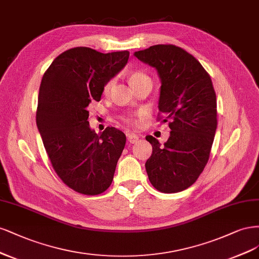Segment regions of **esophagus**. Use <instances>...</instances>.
<instances>
[{
    "label": "esophagus",
    "instance_id": "esophagus-1",
    "mask_svg": "<svg viewBox=\"0 0 259 259\" xmlns=\"http://www.w3.org/2000/svg\"><path fill=\"white\" fill-rule=\"evenodd\" d=\"M128 141L132 144L137 143V142L139 141V136L135 135V133H131V135H128Z\"/></svg>",
    "mask_w": 259,
    "mask_h": 259
}]
</instances>
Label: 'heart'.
Wrapping results in <instances>:
<instances>
[{"label":"heart","mask_w":259,"mask_h":259,"mask_svg":"<svg viewBox=\"0 0 259 259\" xmlns=\"http://www.w3.org/2000/svg\"><path fill=\"white\" fill-rule=\"evenodd\" d=\"M129 80H130V84H131L132 87H133V86H136V85L140 84V82L151 81V78H149V76H148V75H147L145 72L140 71V70H136V71H133V72L130 74ZM114 82H115V80L112 78V79L108 80V81L106 82V84L104 85V87H103V94H104V95H107L108 93H110L112 87L114 86ZM127 121H130V119H127Z\"/></svg>","instance_id":"1"}]
</instances>
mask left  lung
<instances>
[{
  "label": "left lung",
  "instance_id": "8db88e82",
  "mask_svg": "<svg viewBox=\"0 0 259 259\" xmlns=\"http://www.w3.org/2000/svg\"><path fill=\"white\" fill-rule=\"evenodd\" d=\"M135 56L159 75L158 108L171 129L162 146L146 137L153 146L145 163L148 179L161 193H179L194 184L210 157L218 127L212 80L193 55L175 45H154Z\"/></svg>",
  "mask_w": 259,
  "mask_h": 259
}]
</instances>
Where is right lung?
Here are the masks:
<instances>
[{
  "instance_id": "1",
  "label": "right lung",
  "mask_w": 259,
  "mask_h": 259,
  "mask_svg": "<svg viewBox=\"0 0 259 259\" xmlns=\"http://www.w3.org/2000/svg\"><path fill=\"white\" fill-rule=\"evenodd\" d=\"M128 59V51L102 54L75 47L58 56L41 78L37 129L58 177L79 194H102L112 184L126 136L114 127L97 135L87 107L101 100L104 85Z\"/></svg>"
}]
</instances>
